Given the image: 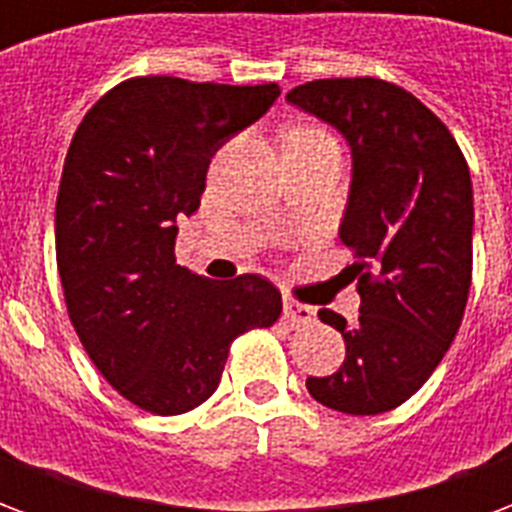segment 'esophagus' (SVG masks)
Segmentation results:
<instances>
[{
	"label": "esophagus",
	"mask_w": 512,
	"mask_h": 512,
	"mask_svg": "<svg viewBox=\"0 0 512 512\" xmlns=\"http://www.w3.org/2000/svg\"><path fill=\"white\" fill-rule=\"evenodd\" d=\"M315 318V310L307 307V304H299V301L288 299L285 301V321L290 326H301V323H310Z\"/></svg>",
	"instance_id": "1"
}]
</instances>
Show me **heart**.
<instances>
[{"instance_id":"1","label":"heart","mask_w":512,"mask_h":512,"mask_svg":"<svg viewBox=\"0 0 512 512\" xmlns=\"http://www.w3.org/2000/svg\"><path fill=\"white\" fill-rule=\"evenodd\" d=\"M288 139H329V136L318 131V128H296V131H290ZM285 139V142H288Z\"/></svg>"}]
</instances>
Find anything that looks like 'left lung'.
I'll return each instance as SVG.
<instances>
[{"mask_svg": "<svg viewBox=\"0 0 512 512\" xmlns=\"http://www.w3.org/2000/svg\"><path fill=\"white\" fill-rule=\"evenodd\" d=\"M288 101L351 145L354 180L340 238L354 252L359 321L321 310L345 340V362L307 378L326 408L384 414L425 384L463 321L472 288L474 197L450 128L384 79H315Z\"/></svg>", "mask_w": 512, "mask_h": 512, "instance_id": "8db88e82", "label": "left lung"}]
</instances>
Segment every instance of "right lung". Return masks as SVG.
Instances as JSON below:
<instances>
[{"mask_svg":"<svg viewBox=\"0 0 512 512\" xmlns=\"http://www.w3.org/2000/svg\"><path fill=\"white\" fill-rule=\"evenodd\" d=\"M277 84L136 76L84 115L57 191V268L73 329L101 376L150 414L216 392L235 337L274 326L268 279L211 282L175 263L216 150L266 115Z\"/></svg>","mask_w":512,"mask_h":512,"instance_id":"right-lung-1","label":"right lung"}]
</instances>
